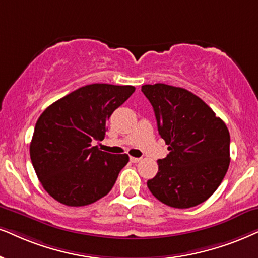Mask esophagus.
Instances as JSON below:
<instances>
[{
	"instance_id": "1",
	"label": "esophagus",
	"mask_w": 258,
	"mask_h": 258,
	"mask_svg": "<svg viewBox=\"0 0 258 258\" xmlns=\"http://www.w3.org/2000/svg\"><path fill=\"white\" fill-rule=\"evenodd\" d=\"M130 161H131L132 163H138L142 161V158H137V157H130Z\"/></svg>"
}]
</instances>
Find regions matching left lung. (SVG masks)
<instances>
[{
    "label": "left lung",
    "instance_id": "1",
    "mask_svg": "<svg viewBox=\"0 0 258 258\" xmlns=\"http://www.w3.org/2000/svg\"><path fill=\"white\" fill-rule=\"evenodd\" d=\"M153 107L158 133L169 155L158 159V172L148 187L174 208H189L211 197L230 165V133L225 122L183 88L156 83L142 87Z\"/></svg>",
    "mask_w": 258,
    "mask_h": 258
}]
</instances>
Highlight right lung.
<instances>
[{"label":"right lung","instance_id":"obj_1","mask_svg":"<svg viewBox=\"0 0 258 258\" xmlns=\"http://www.w3.org/2000/svg\"><path fill=\"white\" fill-rule=\"evenodd\" d=\"M135 90L132 86L89 84L39 116L29 155L39 181L54 200L80 207L109 193L130 158L101 151L91 142L105 138L112 113Z\"/></svg>","mask_w":258,"mask_h":258}]
</instances>
